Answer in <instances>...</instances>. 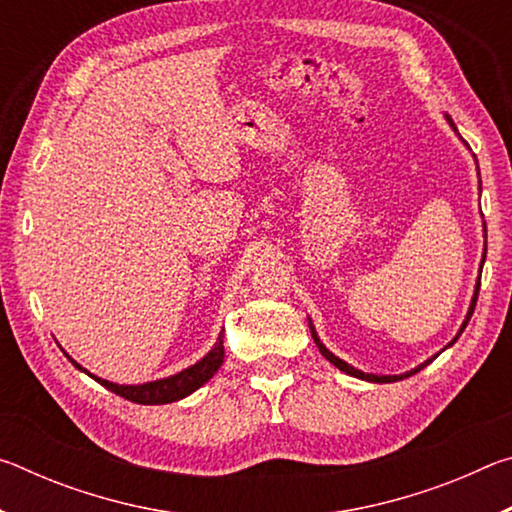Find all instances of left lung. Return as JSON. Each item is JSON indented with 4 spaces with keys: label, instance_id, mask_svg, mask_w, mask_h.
Segmentation results:
<instances>
[{
    "label": "left lung",
    "instance_id": "1",
    "mask_svg": "<svg viewBox=\"0 0 512 512\" xmlns=\"http://www.w3.org/2000/svg\"><path fill=\"white\" fill-rule=\"evenodd\" d=\"M449 119V117H447ZM449 124H452V119H449ZM454 126V124H452ZM454 131H456V128H454ZM483 266V264H481ZM479 289H481V282L479 284H476V293H474V298H472V305H470V311H467V318H465V323H463V327H461V332H458V336H461L463 334V329L467 327V323H470V318H472V314H474V307H476V298H479ZM311 336H314V343L318 345V350H320V354H323V357L329 361V363H334V366L336 368H339V370H343V372H348V375H352V377H359V379H366V381H377V384H391V381H400V379H406V377H411V375H415V372H420L424 366H429V363L433 361V359H436V357H433V359H429V361H424L422 363V366H418V368H415V370H411V372H404V375H384V377H379V375H366V372H361V370H357V368H352V366H348V363H345L343 359H339V357H334V354L332 352H329L327 348H325V345L323 343H320V339H318V336H316V332H314V327H311ZM458 336H456V339H458ZM456 339L452 341V343H449V345H454L456 343Z\"/></svg>",
    "mask_w": 512,
    "mask_h": 512
}]
</instances>
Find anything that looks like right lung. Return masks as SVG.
I'll return each mask as SVG.
<instances>
[{"instance_id": "add662e5", "label": "right lung", "mask_w": 512, "mask_h": 512, "mask_svg": "<svg viewBox=\"0 0 512 512\" xmlns=\"http://www.w3.org/2000/svg\"><path fill=\"white\" fill-rule=\"evenodd\" d=\"M223 357H225L223 334H219V341H216L212 352L207 354L205 359H201L196 363V366L178 372V375H173V377L160 379V381H149V384H140V386H119V384H110V381L99 379V377H94V379H97L101 386H106L108 391L117 393L119 397H124V400H128V402H135V404H169V402L183 400V397H187L189 393H194L196 388H201L207 379L214 377V372L221 368ZM69 361H72L79 370H83L74 359H69ZM88 375H90V372H88Z\"/></svg>"}]
</instances>
